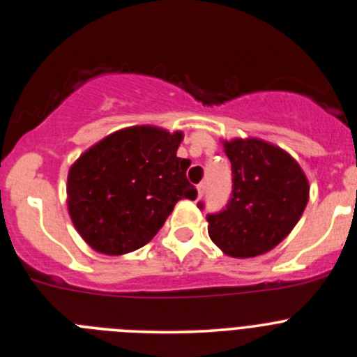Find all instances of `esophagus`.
I'll use <instances>...</instances> for the list:
<instances>
[{
	"label": "esophagus",
	"instance_id": "esophagus-1",
	"mask_svg": "<svg viewBox=\"0 0 357 357\" xmlns=\"http://www.w3.org/2000/svg\"><path fill=\"white\" fill-rule=\"evenodd\" d=\"M204 189H206V183L204 182H201L197 185V194H199V199L202 197V194H204Z\"/></svg>",
	"mask_w": 357,
	"mask_h": 357
}]
</instances>
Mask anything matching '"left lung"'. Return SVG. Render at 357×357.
<instances>
[{
	"label": "left lung",
	"mask_w": 357,
	"mask_h": 357,
	"mask_svg": "<svg viewBox=\"0 0 357 357\" xmlns=\"http://www.w3.org/2000/svg\"><path fill=\"white\" fill-rule=\"evenodd\" d=\"M231 162V197L220 213L206 216L211 240L235 259L272 250L300 221L308 202V180L301 167L262 139L225 143ZM204 208V202H199Z\"/></svg>",
	"instance_id": "1"
}]
</instances>
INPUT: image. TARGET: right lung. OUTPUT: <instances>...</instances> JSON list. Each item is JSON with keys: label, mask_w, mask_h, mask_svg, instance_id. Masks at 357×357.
Wrapping results in <instances>:
<instances>
[{"label": "right lung", "mask_w": 357, "mask_h": 357, "mask_svg": "<svg viewBox=\"0 0 357 357\" xmlns=\"http://www.w3.org/2000/svg\"><path fill=\"white\" fill-rule=\"evenodd\" d=\"M180 141L182 132L136 126L110 134L76 160L68 175V209L93 250H137L180 199L197 197L185 175L190 160L177 156Z\"/></svg>", "instance_id": "obj_1"}]
</instances>
